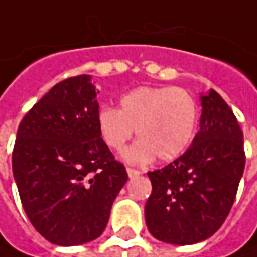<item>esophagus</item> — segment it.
Instances as JSON below:
<instances>
[{
	"instance_id": "34e87169",
	"label": "esophagus",
	"mask_w": 257,
	"mask_h": 257,
	"mask_svg": "<svg viewBox=\"0 0 257 257\" xmlns=\"http://www.w3.org/2000/svg\"><path fill=\"white\" fill-rule=\"evenodd\" d=\"M127 174H128V177L130 178H135V177H138V175H140V171L139 170H135V168H127Z\"/></svg>"
}]
</instances>
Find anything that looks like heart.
<instances>
[{
    "mask_svg": "<svg viewBox=\"0 0 257 257\" xmlns=\"http://www.w3.org/2000/svg\"><path fill=\"white\" fill-rule=\"evenodd\" d=\"M199 122V106L192 93L175 86H140L119 99V109L102 106L98 127L103 142L119 151L133 136L139 140L124 151L133 164L158 158L171 161L192 143Z\"/></svg>",
    "mask_w": 257,
    "mask_h": 257,
    "instance_id": "heart-1",
    "label": "heart"
}]
</instances>
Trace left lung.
Listing matches in <instances>:
<instances>
[{
    "label": "left lung",
    "mask_w": 257,
    "mask_h": 257,
    "mask_svg": "<svg viewBox=\"0 0 257 257\" xmlns=\"http://www.w3.org/2000/svg\"><path fill=\"white\" fill-rule=\"evenodd\" d=\"M200 130L192 146L167 167L148 173L145 206L149 232L170 244H194L213 235L228 216L244 171L243 132L213 89L200 96Z\"/></svg>",
    "instance_id": "obj_1"
}]
</instances>
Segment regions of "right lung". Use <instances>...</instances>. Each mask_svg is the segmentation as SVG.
I'll return each mask as SVG.
<instances>
[{
    "label": "right lung",
    "mask_w": 257,
    "mask_h": 257,
    "mask_svg": "<svg viewBox=\"0 0 257 257\" xmlns=\"http://www.w3.org/2000/svg\"><path fill=\"white\" fill-rule=\"evenodd\" d=\"M90 76L57 83L20 121L13 174L35 229L58 246L98 238L128 175L98 127Z\"/></svg>",
    "instance_id": "obj_1"
}]
</instances>
